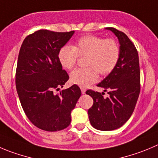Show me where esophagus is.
I'll return each instance as SVG.
<instances>
[{"mask_svg": "<svg viewBox=\"0 0 158 158\" xmlns=\"http://www.w3.org/2000/svg\"><path fill=\"white\" fill-rule=\"evenodd\" d=\"M81 91H82V94H85V93H86V89H85V88L81 87Z\"/></svg>", "mask_w": 158, "mask_h": 158, "instance_id": "34e87169", "label": "esophagus"}]
</instances>
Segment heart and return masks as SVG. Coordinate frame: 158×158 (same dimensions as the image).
<instances>
[{
	"mask_svg": "<svg viewBox=\"0 0 158 158\" xmlns=\"http://www.w3.org/2000/svg\"><path fill=\"white\" fill-rule=\"evenodd\" d=\"M79 56H87L85 69H76L71 72L70 80L81 87H86L97 82L99 73L107 76L114 70L120 57V48L117 41L96 36H85L73 47L65 45L58 52V60L65 69L76 65Z\"/></svg>",
	"mask_w": 158,
	"mask_h": 158,
	"instance_id": "1",
	"label": "heart"
}]
</instances>
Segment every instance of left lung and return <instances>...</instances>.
Wrapping results in <instances>:
<instances>
[{"mask_svg":"<svg viewBox=\"0 0 158 158\" xmlns=\"http://www.w3.org/2000/svg\"><path fill=\"white\" fill-rule=\"evenodd\" d=\"M110 30L118 37L120 44V57L114 70L97 86L104 89V93L89 89L86 92L94 100L88 110L92 126L98 130H114L126 123L132 115L140 92V71L138 52L129 38L124 32L112 27Z\"/></svg>","mask_w":158,"mask_h":158,"instance_id":"8db88e82","label":"left lung"}]
</instances>
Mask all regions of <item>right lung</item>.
I'll return each instance as SVG.
<instances>
[{"label":"right lung","instance_id":"obj_1","mask_svg":"<svg viewBox=\"0 0 158 158\" xmlns=\"http://www.w3.org/2000/svg\"><path fill=\"white\" fill-rule=\"evenodd\" d=\"M74 31H36L26 37L18 57L15 84L25 114L35 126L49 132L71 123V111L81 96L77 85L62 89L69 76L62 69L58 52Z\"/></svg>","mask_w":158,"mask_h":158}]
</instances>
